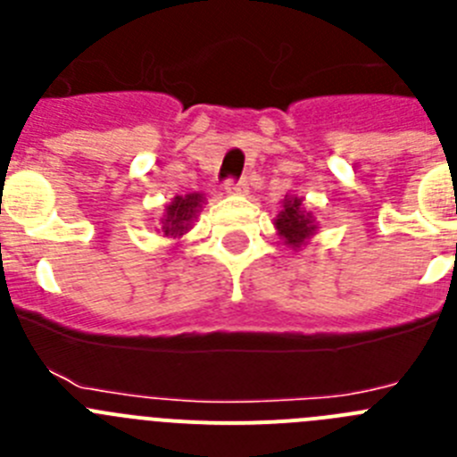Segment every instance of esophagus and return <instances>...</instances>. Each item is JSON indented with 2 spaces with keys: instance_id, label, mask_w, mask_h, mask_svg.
Here are the masks:
<instances>
[{
  "instance_id": "34e87169",
  "label": "esophagus",
  "mask_w": 457,
  "mask_h": 457,
  "mask_svg": "<svg viewBox=\"0 0 457 457\" xmlns=\"http://www.w3.org/2000/svg\"><path fill=\"white\" fill-rule=\"evenodd\" d=\"M226 192H228V194H240V196H245V194L249 192L247 179H240V180L228 179V180H226Z\"/></svg>"
}]
</instances>
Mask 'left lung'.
I'll list each match as a JSON object with an SVG mask.
<instances>
[{
    "instance_id": "left-lung-1",
    "label": "left lung",
    "mask_w": 457,
    "mask_h": 457,
    "mask_svg": "<svg viewBox=\"0 0 457 457\" xmlns=\"http://www.w3.org/2000/svg\"><path fill=\"white\" fill-rule=\"evenodd\" d=\"M278 228V236L284 237L286 245L293 249L302 247L309 236L316 231V226H313V220H311L309 212H304L302 208V199H286L284 201V210H281V215L274 220Z\"/></svg>"
}]
</instances>
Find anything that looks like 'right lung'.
<instances>
[{"label":"right lung","mask_w":457,"mask_h":457,"mask_svg":"<svg viewBox=\"0 0 457 457\" xmlns=\"http://www.w3.org/2000/svg\"><path fill=\"white\" fill-rule=\"evenodd\" d=\"M204 196L201 194H187V196H176L171 201V205H167V212H164L162 220V233L164 236H183L189 228L192 220L199 212L201 204H204Z\"/></svg>","instance_id":"right-lung-1"}]
</instances>
